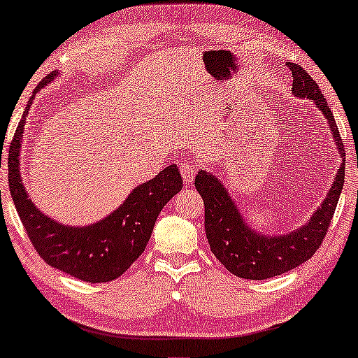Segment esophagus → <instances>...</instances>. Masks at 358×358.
Masks as SVG:
<instances>
[{
	"label": "esophagus",
	"mask_w": 358,
	"mask_h": 358,
	"mask_svg": "<svg viewBox=\"0 0 358 358\" xmlns=\"http://www.w3.org/2000/svg\"><path fill=\"white\" fill-rule=\"evenodd\" d=\"M179 171H180V174H182V179L185 180V184H192V180L195 179L196 169H195V165H193L192 162L180 163Z\"/></svg>",
	"instance_id": "obj_1"
}]
</instances>
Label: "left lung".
I'll use <instances>...</instances> for the list:
<instances>
[{
    "label": "left lung",
    "mask_w": 358,
    "mask_h": 358,
    "mask_svg": "<svg viewBox=\"0 0 358 358\" xmlns=\"http://www.w3.org/2000/svg\"><path fill=\"white\" fill-rule=\"evenodd\" d=\"M287 66L294 78L292 87L295 96L313 99L327 117L343 163L324 204L315 210L311 220L284 236H263L250 230L219 179L203 169L196 174L195 187L204 203V230L210 252L228 271L243 279L260 280L279 276L311 259L325 239L344 185V145L324 93L300 64L287 63Z\"/></svg>",
    "instance_id": "left-lung-1"
}]
</instances>
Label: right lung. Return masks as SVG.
I'll return each mask as SVG.
<instances>
[{
    "instance_id": "1",
    "label": "right lung",
    "mask_w": 358,
    "mask_h": 358,
    "mask_svg": "<svg viewBox=\"0 0 358 358\" xmlns=\"http://www.w3.org/2000/svg\"><path fill=\"white\" fill-rule=\"evenodd\" d=\"M55 76L57 71L45 76L34 92ZM31 101L33 96L30 104ZM28 108L10 141L8 178L10 196L33 248L50 266L85 282L117 279L143 254L160 210L182 189L178 166H166L149 182L136 187L119 209L96 224L84 228L64 227L38 210L20 180L19 155Z\"/></svg>"
}]
</instances>
